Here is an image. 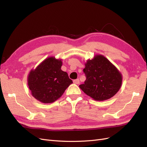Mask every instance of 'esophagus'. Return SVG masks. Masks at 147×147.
<instances>
[{"instance_id": "obj_1", "label": "esophagus", "mask_w": 147, "mask_h": 147, "mask_svg": "<svg viewBox=\"0 0 147 147\" xmlns=\"http://www.w3.org/2000/svg\"><path fill=\"white\" fill-rule=\"evenodd\" d=\"M74 83L75 84H79V83H80V80H79V79L74 80Z\"/></svg>"}]
</instances>
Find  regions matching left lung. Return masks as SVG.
<instances>
[{
  "instance_id": "obj_1",
  "label": "left lung",
  "mask_w": 147,
  "mask_h": 147,
  "mask_svg": "<svg viewBox=\"0 0 147 147\" xmlns=\"http://www.w3.org/2000/svg\"><path fill=\"white\" fill-rule=\"evenodd\" d=\"M83 72L86 79L79 87L94 100L109 99L121 88V74L104 56L96 55L92 59H88Z\"/></svg>"
}]
</instances>
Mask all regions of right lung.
<instances>
[{"label": "right lung", "mask_w": 147, "mask_h": 147, "mask_svg": "<svg viewBox=\"0 0 147 147\" xmlns=\"http://www.w3.org/2000/svg\"><path fill=\"white\" fill-rule=\"evenodd\" d=\"M63 62L48 57L35 69L31 70L28 83L32 96L44 104L56 101L73 83L67 72L61 69Z\"/></svg>", "instance_id": "obj_1"}]
</instances>
